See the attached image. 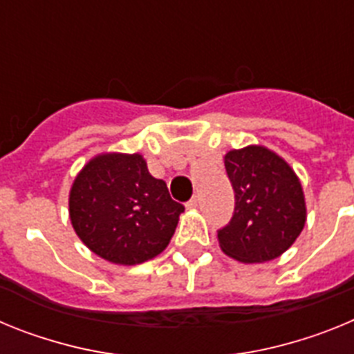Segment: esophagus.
<instances>
[{
  "label": "esophagus",
  "mask_w": 354,
  "mask_h": 354,
  "mask_svg": "<svg viewBox=\"0 0 354 354\" xmlns=\"http://www.w3.org/2000/svg\"><path fill=\"white\" fill-rule=\"evenodd\" d=\"M186 207L187 209H196V207H198V196H193V198L189 200V202H187V204H186Z\"/></svg>",
  "instance_id": "34e87169"
}]
</instances>
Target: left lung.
<instances>
[{
    "label": "left lung",
    "instance_id": "obj_1",
    "mask_svg": "<svg viewBox=\"0 0 354 354\" xmlns=\"http://www.w3.org/2000/svg\"><path fill=\"white\" fill-rule=\"evenodd\" d=\"M223 161L236 209L218 232L221 252L245 264L280 257L306 223L301 180L282 156L264 145L228 150Z\"/></svg>",
    "mask_w": 354,
    "mask_h": 354
}]
</instances>
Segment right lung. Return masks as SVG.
I'll use <instances>...</instances> for the list:
<instances>
[{
  "label": "right lung",
  "instance_id": "right-lung-1",
  "mask_svg": "<svg viewBox=\"0 0 354 354\" xmlns=\"http://www.w3.org/2000/svg\"><path fill=\"white\" fill-rule=\"evenodd\" d=\"M184 207L142 154L102 152L76 175L68 218L83 245L104 261L136 266L167 248Z\"/></svg>",
  "mask_w": 354,
  "mask_h": 354
}]
</instances>
